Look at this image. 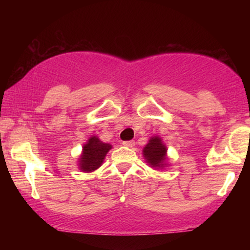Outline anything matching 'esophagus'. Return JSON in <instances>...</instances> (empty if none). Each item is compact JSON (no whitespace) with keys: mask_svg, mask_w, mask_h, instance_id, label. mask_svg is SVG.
Segmentation results:
<instances>
[{"mask_svg":"<svg viewBox=\"0 0 250 250\" xmlns=\"http://www.w3.org/2000/svg\"><path fill=\"white\" fill-rule=\"evenodd\" d=\"M122 145H124L125 146H128V147H133L134 145H135V142L134 141H125L124 143H122Z\"/></svg>","mask_w":250,"mask_h":250,"instance_id":"obj_1","label":"esophagus"}]
</instances>
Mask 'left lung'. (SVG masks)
Returning a JSON list of instances; mask_svg holds the SVG:
<instances>
[{"instance_id":"obj_1","label":"left lung","mask_w":250,"mask_h":250,"mask_svg":"<svg viewBox=\"0 0 250 250\" xmlns=\"http://www.w3.org/2000/svg\"><path fill=\"white\" fill-rule=\"evenodd\" d=\"M167 146L160 137H152L143 147V156L151 167L162 168L167 166Z\"/></svg>"}]
</instances>
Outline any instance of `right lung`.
I'll list each match as a JSON object with an SVG mask.
<instances>
[{
	"mask_svg": "<svg viewBox=\"0 0 250 250\" xmlns=\"http://www.w3.org/2000/svg\"><path fill=\"white\" fill-rule=\"evenodd\" d=\"M112 146L109 143L100 141L97 137L88 139L86 145L83 146V153L80 155L78 166L83 172H94L101 167L105 154L111 149Z\"/></svg>",
	"mask_w": 250,
	"mask_h": 250,
	"instance_id": "1",
	"label": "right lung"
}]
</instances>
